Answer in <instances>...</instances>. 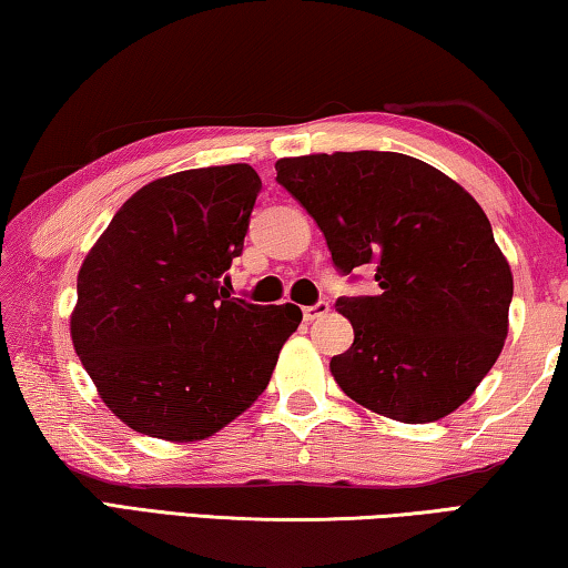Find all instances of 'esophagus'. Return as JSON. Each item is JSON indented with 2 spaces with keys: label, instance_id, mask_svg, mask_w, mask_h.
Masks as SVG:
<instances>
[{
  "label": "esophagus",
  "instance_id": "1",
  "mask_svg": "<svg viewBox=\"0 0 568 568\" xmlns=\"http://www.w3.org/2000/svg\"><path fill=\"white\" fill-rule=\"evenodd\" d=\"M328 311H331V305L325 303V301H321V303H315V305H311V307H303V318H305L307 323H313V321L323 318V315H328Z\"/></svg>",
  "mask_w": 568,
  "mask_h": 568
}]
</instances>
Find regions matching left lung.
I'll use <instances>...</instances> for the list:
<instances>
[{"label":"left lung","mask_w":568,"mask_h":568,"mask_svg":"<svg viewBox=\"0 0 568 568\" xmlns=\"http://www.w3.org/2000/svg\"><path fill=\"white\" fill-rule=\"evenodd\" d=\"M275 170L343 273L376 267L378 295L335 305L353 325V345L331 361L341 390L400 423L464 406L504 351L514 297L511 265L480 205L400 152H318Z\"/></svg>","instance_id":"8db88e82"}]
</instances>
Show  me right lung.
Returning a JSON list of instances; mask_svg holds the SVG:
<instances>
[{
    "label": "right lung",
    "mask_w": 568,
    "mask_h": 568,
    "mask_svg": "<svg viewBox=\"0 0 568 568\" xmlns=\"http://www.w3.org/2000/svg\"><path fill=\"white\" fill-rule=\"evenodd\" d=\"M263 182L235 162L152 180L77 275L72 345L114 416L170 444L215 436L267 388L301 307L230 297Z\"/></svg>",
    "instance_id": "right-lung-1"
}]
</instances>
